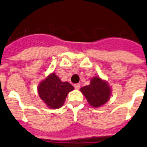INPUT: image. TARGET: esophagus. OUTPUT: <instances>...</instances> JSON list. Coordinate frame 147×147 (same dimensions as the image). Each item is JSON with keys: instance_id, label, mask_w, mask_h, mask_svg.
I'll return each instance as SVG.
<instances>
[{"instance_id": "1", "label": "esophagus", "mask_w": 147, "mask_h": 147, "mask_svg": "<svg viewBox=\"0 0 147 147\" xmlns=\"http://www.w3.org/2000/svg\"><path fill=\"white\" fill-rule=\"evenodd\" d=\"M74 87L76 89H79L80 88V84H75L74 85Z\"/></svg>"}]
</instances>
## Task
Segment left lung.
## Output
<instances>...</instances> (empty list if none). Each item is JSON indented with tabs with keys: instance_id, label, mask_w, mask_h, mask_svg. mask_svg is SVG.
Segmentation results:
<instances>
[{
	"instance_id": "obj_1",
	"label": "left lung",
	"mask_w": 147,
	"mask_h": 147,
	"mask_svg": "<svg viewBox=\"0 0 147 147\" xmlns=\"http://www.w3.org/2000/svg\"><path fill=\"white\" fill-rule=\"evenodd\" d=\"M80 90L87 98L89 105L94 107L105 104L111 96V88L107 83L98 77L92 78L89 85L82 87Z\"/></svg>"
}]
</instances>
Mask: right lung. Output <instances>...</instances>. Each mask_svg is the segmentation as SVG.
Masks as SVG:
<instances>
[{
  "instance_id": "right-lung-1",
  "label": "right lung",
  "mask_w": 147,
  "mask_h": 147,
  "mask_svg": "<svg viewBox=\"0 0 147 147\" xmlns=\"http://www.w3.org/2000/svg\"><path fill=\"white\" fill-rule=\"evenodd\" d=\"M74 89L70 83L62 82L55 73L40 83L38 92L40 98L50 108L57 109L63 105L67 94Z\"/></svg>"
}]
</instances>
